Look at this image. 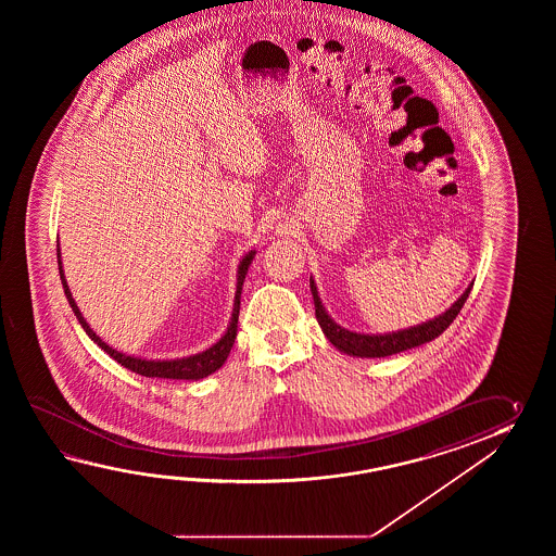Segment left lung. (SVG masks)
<instances>
[{"instance_id": "8db88e82", "label": "left lung", "mask_w": 556, "mask_h": 556, "mask_svg": "<svg viewBox=\"0 0 556 556\" xmlns=\"http://www.w3.org/2000/svg\"><path fill=\"white\" fill-rule=\"evenodd\" d=\"M471 288L472 282L443 314H439L435 318L427 319V321H421V324L405 328V330L388 331V333H364V331L348 330L331 318L328 309L324 306V302H321V298H319L318 286L314 282V278H309V290L314 295V306H316V318H318L319 328L336 350H340L342 354L354 355V357H386V355L400 354V352L412 350V348H417L421 343L435 340L450 328L451 321L457 318L463 304L467 302V298L471 294Z\"/></svg>"}]
</instances>
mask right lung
Segmentation results:
<instances>
[{
	"instance_id": "obj_1",
	"label": "right lung",
	"mask_w": 556,
	"mask_h": 556,
	"mask_svg": "<svg viewBox=\"0 0 556 556\" xmlns=\"http://www.w3.org/2000/svg\"><path fill=\"white\" fill-rule=\"evenodd\" d=\"M256 256V249L249 250L240 262H238L237 270V294H235V306H232V316L230 321L226 326L225 333L216 340V342L202 350L199 354L185 355V357H175V359H147L141 355L123 354L115 350L113 345L103 342V338H99L94 333L93 328L87 324V319L84 318L81 309L77 306V302L73 300L72 290L67 286L65 280V273H63V262H61V250L58 247V264H60V276L61 283H63V292L67 295V302L72 306L75 318L79 319L81 328L85 333L93 340L105 354L111 355L117 364L123 367H127L130 371L144 376V378H163V379H189V381H201V379L213 376L214 371H218L223 364L226 362V357L232 350V343L237 340V326H238V312H240V294H242V283L244 278L249 274L250 264Z\"/></svg>"
}]
</instances>
